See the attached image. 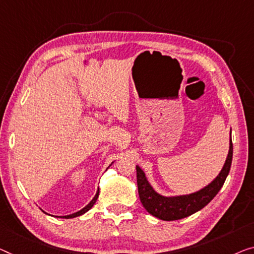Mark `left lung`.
Masks as SVG:
<instances>
[{
	"mask_svg": "<svg viewBox=\"0 0 254 254\" xmlns=\"http://www.w3.org/2000/svg\"><path fill=\"white\" fill-rule=\"evenodd\" d=\"M232 160L233 142L230 137L229 151L224 168L215 177V179L198 191L179 196H163L155 191V189L147 180L145 172L137 165L135 169H137V184L140 200L148 213L161 220L172 221L189 217L207 205L224 186L226 178L229 173L230 165H232Z\"/></svg>",
	"mask_w": 254,
	"mask_h": 254,
	"instance_id": "obj_1",
	"label": "left lung"
}]
</instances>
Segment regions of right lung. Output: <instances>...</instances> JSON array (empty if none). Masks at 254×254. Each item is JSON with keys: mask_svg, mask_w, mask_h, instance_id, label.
Masks as SVG:
<instances>
[{"mask_svg": "<svg viewBox=\"0 0 254 254\" xmlns=\"http://www.w3.org/2000/svg\"><path fill=\"white\" fill-rule=\"evenodd\" d=\"M98 196H99V189H98L97 190V194H96V196H94V197L92 198V200H91V202L88 204V205H86L85 207H83L82 210H79V211H77V212H75V213H73V214H69V215H62V217H59V218H65V219H70V218H75V217H79V215H82V214H84L85 212H88L91 207H92L93 205H94V203L97 202V198H98Z\"/></svg>", "mask_w": 254, "mask_h": 254, "instance_id": "add662e5", "label": "right lung"}]
</instances>
